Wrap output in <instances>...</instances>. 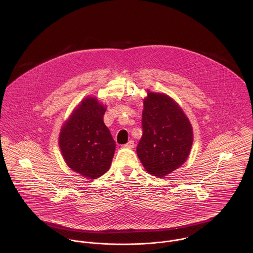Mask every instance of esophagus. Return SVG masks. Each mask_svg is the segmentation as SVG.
Returning a JSON list of instances; mask_svg holds the SVG:
<instances>
[{
	"mask_svg": "<svg viewBox=\"0 0 253 253\" xmlns=\"http://www.w3.org/2000/svg\"><path fill=\"white\" fill-rule=\"evenodd\" d=\"M124 147L128 148V149H132V148H134V142L132 140H129L126 144L124 145Z\"/></svg>",
	"mask_w": 253,
	"mask_h": 253,
	"instance_id": "1",
	"label": "esophagus"
}]
</instances>
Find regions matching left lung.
<instances>
[{"instance_id": "left-lung-1", "label": "left lung", "mask_w": 253, "mask_h": 253, "mask_svg": "<svg viewBox=\"0 0 253 253\" xmlns=\"http://www.w3.org/2000/svg\"><path fill=\"white\" fill-rule=\"evenodd\" d=\"M143 104L137 156L146 171L163 178L186 162L193 144L192 125L178 103L165 93L148 89Z\"/></svg>"}]
</instances>
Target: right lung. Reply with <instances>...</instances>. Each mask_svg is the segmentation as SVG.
<instances>
[{
    "mask_svg": "<svg viewBox=\"0 0 253 253\" xmlns=\"http://www.w3.org/2000/svg\"><path fill=\"white\" fill-rule=\"evenodd\" d=\"M106 105L87 96L74 109L59 133V148L67 166L88 179L108 171L116 143L103 122Z\"/></svg>",
    "mask_w": 253,
    "mask_h": 253,
    "instance_id": "1",
    "label": "right lung"
}]
</instances>
